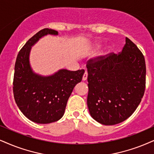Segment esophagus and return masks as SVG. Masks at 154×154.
I'll return each mask as SVG.
<instances>
[{
    "instance_id": "34e87169",
    "label": "esophagus",
    "mask_w": 154,
    "mask_h": 154,
    "mask_svg": "<svg viewBox=\"0 0 154 154\" xmlns=\"http://www.w3.org/2000/svg\"><path fill=\"white\" fill-rule=\"evenodd\" d=\"M87 76H88V74H87V72L85 71V74H84V75H83V77H82V80H83V81L87 80Z\"/></svg>"
}]
</instances>
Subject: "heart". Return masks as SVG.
<instances>
[{
  "instance_id": "b5f03b06",
  "label": "heart",
  "mask_w": 154,
  "mask_h": 154,
  "mask_svg": "<svg viewBox=\"0 0 154 154\" xmlns=\"http://www.w3.org/2000/svg\"><path fill=\"white\" fill-rule=\"evenodd\" d=\"M101 47V44L99 43V42H96L94 45V50H97L98 49H100Z\"/></svg>"
}]
</instances>
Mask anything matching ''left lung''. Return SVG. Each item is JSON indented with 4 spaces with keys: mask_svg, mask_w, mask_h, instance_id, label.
Segmentation results:
<instances>
[{
    "mask_svg": "<svg viewBox=\"0 0 154 154\" xmlns=\"http://www.w3.org/2000/svg\"><path fill=\"white\" fill-rule=\"evenodd\" d=\"M87 68L91 117L104 125L129 118L141 102L146 87L145 60L137 46L126 38L121 53L89 60Z\"/></svg>",
    "mask_w": 154,
    "mask_h": 154,
    "instance_id": "obj_1",
    "label": "left lung"
}]
</instances>
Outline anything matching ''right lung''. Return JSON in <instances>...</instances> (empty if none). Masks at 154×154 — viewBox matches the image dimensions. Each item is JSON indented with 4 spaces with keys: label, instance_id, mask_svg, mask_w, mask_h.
I'll return each instance as SVG.
<instances>
[{
    "label": "right lung",
    "instance_id": "right-lung-1",
    "mask_svg": "<svg viewBox=\"0 0 154 154\" xmlns=\"http://www.w3.org/2000/svg\"><path fill=\"white\" fill-rule=\"evenodd\" d=\"M57 35L49 28L40 30L20 50L15 65L13 94L21 112L38 124H50L60 119L74 87L80 82L84 69H61L53 75L43 76L35 72L30 63L32 47L42 37Z\"/></svg>",
    "mask_w": 154,
    "mask_h": 154
}]
</instances>
